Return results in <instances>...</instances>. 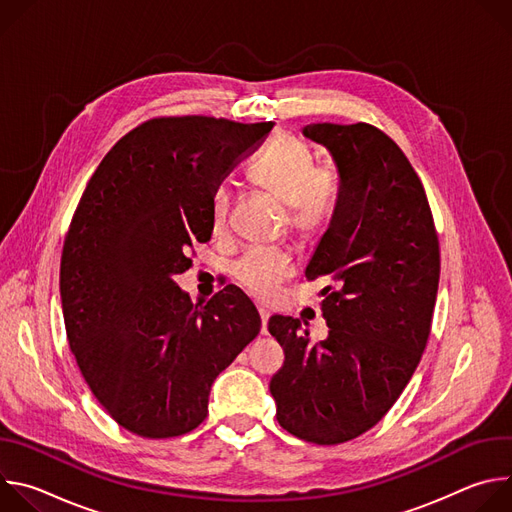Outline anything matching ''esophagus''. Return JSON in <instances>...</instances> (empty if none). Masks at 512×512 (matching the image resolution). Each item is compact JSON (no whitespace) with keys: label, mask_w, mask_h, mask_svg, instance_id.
<instances>
[{"label":"esophagus","mask_w":512,"mask_h":512,"mask_svg":"<svg viewBox=\"0 0 512 512\" xmlns=\"http://www.w3.org/2000/svg\"><path fill=\"white\" fill-rule=\"evenodd\" d=\"M259 316H261V334H267V322H269V312L265 308H259Z\"/></svg>","instance_id":"34e87169"}]
</instances>
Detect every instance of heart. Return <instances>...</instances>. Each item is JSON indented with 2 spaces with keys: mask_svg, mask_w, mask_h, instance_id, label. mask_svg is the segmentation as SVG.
<instances>
[{
  "mask_svg": "<svg viewBox=\"0 0 512 512\" xmlns=\"http://www.w3.org/2000/svg\"><path fill=\"white\" fill-rule=\"evenodd\" d=\"M298 135H277L265 152L251 162V180L285 204L287 231L300 241H312L332 221L340 202V170L332 160H318ZM231 190L214 186L210 194V229L223 235L229 225ZM235 279L257 300L277 296L281 283L294 275V259L281 249H249L233 267Z\"/></svg>",
  "mask_w": 512,
  "mask_h": 512,
  "instance_id": "b5f03b06",
  "label": "heart"
}]
</instances>
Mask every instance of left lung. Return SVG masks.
I'll use <instances>...</instances> for the list:
<instances>
[{"label":"left lung","instance_id":"1","mask_svg":"<svg viewBox=\"0 0 512 512\" xmlns=\"http://www.w3.org/2000/svg\"><path fill=\"white\" fill-rule=\"evenodd\" d=\"M340 170V202L310 265L328 277L322 316L328 338L291 316H271L285 352L269 391L277 421L318 446L375 427L411 381L431 332L440 241L423 184L399 145L371 123H312Z\"/></svg>","mask_w":512,"mask_h":512}]
</instances>
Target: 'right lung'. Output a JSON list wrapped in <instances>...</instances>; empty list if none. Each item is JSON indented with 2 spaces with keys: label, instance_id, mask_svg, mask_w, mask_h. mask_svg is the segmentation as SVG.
<instances>
[{
  "label": "right lung",
  "instance_id": "right-lung-1",
  "mask_svg": "<svg viewBox=\"0 0 512 512\" xmlns=\"http://www.w3.org/2000/svg\"><path fill=\"white\" fill-rule=\"evenodd\" d=\"M273 121L154 117L125 133L91 176L60 259L68 346L103 409L166 440L196 429L208 395L261 318L235 285L192 306L174 275L210 241V194Z\"/></svg>",
  "mask_w": 512,
  "mask_h": 512
}]
</instances>
